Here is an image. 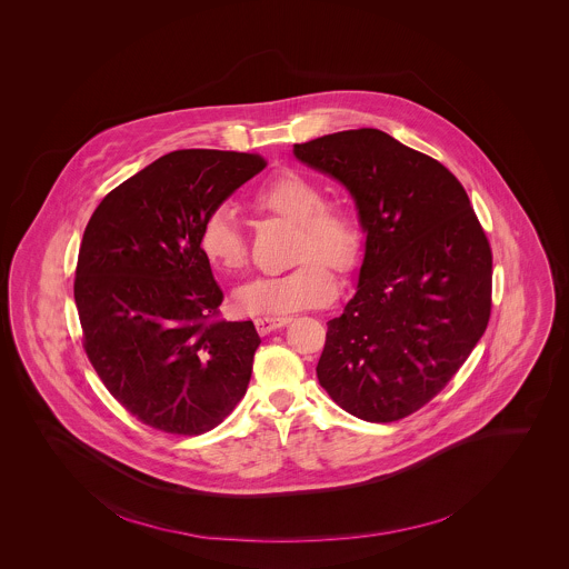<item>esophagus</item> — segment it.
<instances>
[{
  "instance_id": "34e87169",
  "label": "esophagus",
  "mask_w": 569,
  "mask_h": 569,
  "mask_svg": "<svg viewBox=\"0 0 569 569\" xmlns=\"http://www.w3.org/2000/svg\"><path fill=\"white\" fill-rule=\"evenodd\" d=\"M286 323H290L288 317H259V319H254V326L259 329L260 336H267L276 329L283 328Z\"/></svg>"
}]
</instances>
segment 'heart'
I'll use <instances>...</instances> for the list:
<instances>
[{
  "label": "heart",
  "mask_w": 569,
  "mask_h": 569,
  "mask_svg": "<svg viewBox=\"0 0 569 569\" xmlns=\"http://www.w3.org/2000/svg\"><path fill=\"white\" fill-rule=\"evenodd\" d=\"M252 204L296 223L298 264L281 276L257 277L241 286L240 309L250 315H286L329 302L336 293L329 267L348 273L361 259L362 231L355 210L340 200H323L321 186L298 171L269 177L252 193ZM200 250L212 267L227 273L248 264V246L231 208L208 212L200 227Z\"/></svg>",
  "instance_id": "1"
}]
</instances>
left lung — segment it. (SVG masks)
Wrapping results in <instances>:
<instances>
[{
	"label": "left lung",
	"instance_id": "1",
	"mask_svg": "<svg viewBox=\"0 0 569 569\" xmlns=\"http://www.w3.org/2000/svg\"><path fill=\"white\" fill-rule=\"evenodd\" d=\"M293 154L345 183L367 231L357 293L328 323L319 383L365 421L409 417L488 328L490 241L461 181L379 129L310 139Z\"/></svg>",
	"mask_w": 569,
	"mask_h": 569
}]
</instances>
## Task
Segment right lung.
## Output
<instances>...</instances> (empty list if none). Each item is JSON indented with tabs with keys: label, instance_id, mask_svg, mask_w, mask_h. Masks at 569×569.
<instances>
[{
	"label": "right lung",
	"instance_id": "obj_1",
	"mask_svg": "<svg viewBox=\"0 0 569 569\" xmlns=\"http://www.w3.org/2000/svg\"><path fill=\"white\" fill-rule=\"evenodd\" d=\"M264 167L260 154L177 150L122 181L87 223L74 271L87 359L154 430L204 433L246 395L259 333L221 317L200 227Z\"/></svg>",
	"mask_w": 569,
	"mask_h": 569
}]
</instances>
